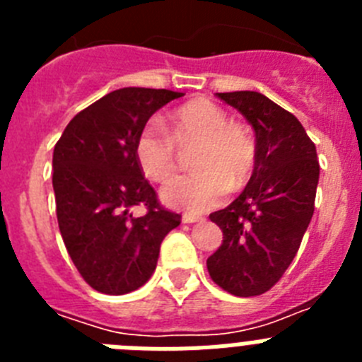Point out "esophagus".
I'll use <instances>...</instances> for the list:
<instances>
[{
	"label": "esophagus",
	"mask_w": 362,
	"mask_h": 362,
	"mask_svg": "<svg viewBox=\"0 0 362 362\" xmlns=\"http://www.w3.org/2000/svg\"><path fill=\"white\" fill-rule=\"evenodd\" d=\"M199 221H203V217L192 216V214H185L183 216V223H199Z\"/></svg>",
	"instance_id": "obj_1"
}]
</instances>
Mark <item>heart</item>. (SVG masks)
Masks as SVG:
<instances>
[{"label":"heart","mask_w":362,"mask_h":362,"mask_svg":"<svg viewBox=\"0 0 362 362\" xmlns=\"http://www.w3.org/2000/svg\"><path fill=\"white\" fill-rule=\"evenodd\" d=\"M166 134L146 124L136 141L139 168L152 181H166L177 168V148L197 145L194 174L170 179L161 188L168 206L199 214L217 206L230 187L241 188L255 166V143L243 124L230 121L219 105L194 99L166 117Z\"/></svg>","instance_id":"obj_1"}]
</instances>
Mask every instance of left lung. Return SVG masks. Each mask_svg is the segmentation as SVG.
Returning a JSON list of instances; mask_svg holds the SVG:
<instances>
[{"label":"left lung","mask_w":362,"mask_h":362,"mask_svg":"<svg viewBox=\"0 0 362 362\" xmlns=\"http://www.w3.org/2000/svg\"><path fill=\"white\" fill-rule=\"evenodd\" d=\"M255 132V166L241 196L210 221L223 243L206 259L216 284L238 297L261 296L283 277L313 216L319 183L315 145L293 114L252 90L217 94Z\"/></svg>","instance_id":"1"}]
</instances>
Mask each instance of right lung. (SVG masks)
I'll list each match as a JSON object with an SVG mask.
<instances>
[{
  "instance_id": "1",
  "label": "right lung",
  "mask_w": 362,
  "mask_h": 362,
  "mask_svg": "<svg viewBox=\"0 0 362 362\" xmlns=\"http://www.w3.org/2000/svg\"><path fill=\"white\" fill-rule=\"evenodd\" d=\"M181 95L139 86L114 90L76 114L54 146L59 232L72 263L98 292L123 296L143 286L163 239L181 223L159 204L136 159L146 121ZM139 204L147 212L136 218L132 209Z\"/></svg>"
}]
</instances>
